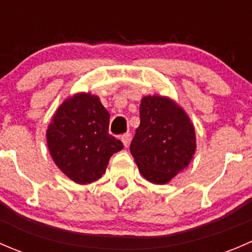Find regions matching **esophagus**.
I'll return each mask as SVG.
<instances>
[{"label":"esophagus","mask_w":252,"mask_h":252,"mask_svg":"<svg viewBox=\"0 0 252 252\" xmlns=\"http://www.w3.org/2000/svg\"><path fill=\"white\" fill-rule=\"evenodd\" d=\"M121 140L123 142V145L126 147L129 146V142H130V134L126 133V134H123V135L121 136Z\"/></svg>","instance_id":"obj_1"}]
</instances>
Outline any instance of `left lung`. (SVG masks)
Masks as SVG:
<instances>
[{
  "label": "left lung",
  "instance_id": "8db88e82",
  "mask_svg": "<svg viewBox=\"0 0 252 252\" xmlns=\"http://www.w3.org/2000/svg\"><path fill=\"white\" fill-rule=\"evenodd\" d=\"M139 110L140 126L131 140L130 152L145 179L167 184L194 157V124L183 107L167 96H144Z\"/></svg>",
  "mask_w": 252,
  "mask_h": 252
}]
</instances>
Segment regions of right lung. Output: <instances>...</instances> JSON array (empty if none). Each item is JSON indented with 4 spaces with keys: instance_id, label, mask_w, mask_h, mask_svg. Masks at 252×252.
Instances as JSON below:
<instances>
[{
    "instance_id": "add662e5",
    "label": "right lung",
    "mask_w": 252,
    "mask_h": 252,
    "mask_svg": "<svg viewBox=\"0 0 252 252\" xmlns=\"http://www.w3.org/2000/svg\"><path fill=\"white\" fill-rule=\"evenodd\" d=\"M110 113L100 97L77 93L65 98L51 118L46 130L48 151L56 166L80 185L105 174L111 156L123 149L108 134Z\"/></svg>"
}]
</instances>
